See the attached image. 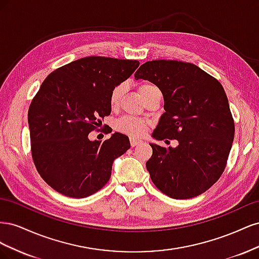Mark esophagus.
Listing matches in <instances>:
<instances>
[{
  "label": "esophagus",
  "mask_w": 259,
  "mask_h": 259,
  "mask_svg": "<svg viewBox=\"0 0 259 259\" xmlns=\"http://www.w3.org/2000/svg\"><path fill=\"white\" fill-rule=\"evenodd\" d=\"M130 143H131V146H132V147H136V146H138L139 144H142L143 142H142V140L134 138V137H131V138H130Z\"/></svg>",
  "instance_id": "obj_1"
}]
</instances>
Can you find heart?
I'll return each mask as SVG.
<instances>
[{"instance_id": "1", "label": "heart", "mask_w": 259, "mask_h": 259, "mask_svg": "<svg viewBox=\"0 0 259 259\" xmlns=\"http://www.w3.org/2000/svg\"><path fill=\"white\" fill-rule=\"evenodd\" d=\"M156 89L154 85L152 84H144L139 86V94L140 96L144 97L148 92H150L151 90ZM125 92V84L121 83L117 84L115 88L110 93V98H109V101H110V106L112 108H115L117 105L120 104V100L123 96V94ZM116 130L124 133V134H127L132 137H142L146 134V132L148 131L149 124L148 122L142 120V119H137V117H133V116H123L121 119L116 121L115 124Z\"/></svg>"}]
</instances>
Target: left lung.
I'll return each mask as SVG.
<instances>
[{
  "mask_svg": "<svg viewBox=\"0 0 259 259\" xmlns=\"http://www.w3.org/2000/svg\"><path fill=\"white\" fill-rule=\"evenodd\" d=\"M163 94L164 112L152 133L176 139V148L150 144L146 163L155 187L184 200L205 192L222 176L234 137V122L223 85L190 62L147 61L135 72Z\"/></svg>",
  "mask_w": 259,
  "mask_h": 259,
  "instance_id": "obj_1",
  "label": "left lung"
}]
</instances>
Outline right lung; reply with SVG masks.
<instances>
[{"mask_svg":"<svg viewBox=\"0 0 259 259\" xmlns=\"http://www.w3.org/2000/svg\"><path fill=\"white\" fill-rule=\"evenodd\" d=\"M138 60L91 56L53 71L31 101V154L38 174L54 190L86 198L110 179L113 161L126 152L121 133L99 142L89 134L110 114L113 88L134 73Z\"/></svg>","mask_w":259,"mask_h":259,"instance_id":"add662e5","label":"right lung"}]
</instances>
